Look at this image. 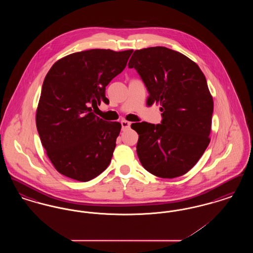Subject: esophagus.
Listing matches in <instances>:
<instances>
[{
	"instance_id": "34e87169",
	"label": "esophagus",
	"mask_w": 253,
	"mask_h": 253,
	"mask_svg": "<svg viewBox=\"0 0 253 253\" xmlns=\"http://www.w3.org/2000/svg\"><path fill=\"white\" fill-rule=\"evenodd\" d=\"M121 126H122V130H123V131H125V130H127V129H129V128H130V126H131V122L126 121H121Z\"/></svg>"
}]
</instances>
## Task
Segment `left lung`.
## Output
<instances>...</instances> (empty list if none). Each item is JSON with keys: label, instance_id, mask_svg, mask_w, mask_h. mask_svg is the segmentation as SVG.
Segmentation results:
<instances>
[{"label": "left lung", "instance_id": "left-lung-1", "mask_svg": "<svg viewBox=\"0 0 253 253\" xmlns=\"http://www.w3.org/2000/svg\"><path fill=\"white\" fill-rule=\"evenodd\" d=\"M128 66L144 82L149 101L163 112L161 124L131 125L142 166L161 178L187 173L211 141L213 99L204 74L185 55L163 46L135 50Z\"/></svg>", "mask_w": 253, "mask_h": 253}]
</instances>
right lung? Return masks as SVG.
Masks as SVG:
<instances>
[{
  "label": "right lung",
  "mask_w": 253,
  "mask_h": 253,
  "mask_svg": "<svg viewBox=\"0 0 253 253\" xmlns=\"http://www.w3.org/2000/svg\"><path fill=\"white\" fill-rule=\"evenodd\" d=\"M132 53L90 49L65 56L50 68L37 108V130L61 174L86 182L108 167L121 124L99 119L92 108L108 100L105 87Z\"/></svg>",
  "instance_id": "1"
}]
</instances>
